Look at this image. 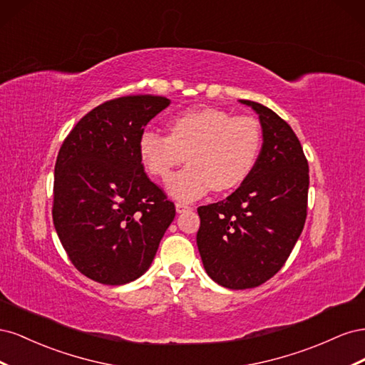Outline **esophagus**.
Segmentation results:
<instances>
[{
    "label": "esophagus",
    "instance_id": "1",
    "mask_svg": "<svg viewBox=\"0 0 365 365\" xmlns=\"http://www.w3.org/2000/svg\"><path fill=\"white\" fill-rule=\"evenodd\" d=\"M175 208H176V212H178V213H182V212H185V210H190L189 205H187V204H181V202H176V204H175Z\"/></svg>",
    "mask_w": 365,
    "mask_h": 365
}]
</instances>
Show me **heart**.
Masks as SVG:
<instances>
[{"label":"heart","mask_w":365,"mask_h":365,"mask_svg":"<svg viewBox=\"0 0 365 365\" xmlns=\"http://www.w3.org/2000/svg\"><path fill=\"white\" fill-rule=\"evenodd\" d=\"M170 135L146 129L138 138L140 160L155 178H168L185 160L189 168L168 180L169 193L195 201L210 189L227 192L256 168L262 129L252 117H235L219 108L184 111L169 121Z\"/></svg>","instance_id":"heart-1"}]
</instances>
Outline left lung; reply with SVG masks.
Wrapping results in <instances>:
<instances>
[{
    "label": "left lung",
    "mask_w": 365,
    "mask_h": 365,
    "mask_svg": "<svg viewBox=\"0 0 365 365\" xmlns=\"http://www.w3.org/2000/svg\"><path fill=\"white\" fill-rule=\"evenodd\" d=\"M263 145L256 168L227 200L197 208L196 244L207 274L228 289L256 288L277 274L307 216L309 165L295 132L257 102Z\"/></svg>",
    "instance_id": "left-lung-1"
}]
</instances>
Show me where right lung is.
<instances>
[{
  "instance_id": "add662e5",
  "label": "right lung",
  "mask_w": 365,
  "mask_h": 365,
  "mask_svg": "<svg viewBox=\"0 0 365 365\" xmlns=\"http://www.w3.org/2000/svg\"><path fill=\"white\" fill-rule=\"evenodd\" d=\"M169 103L152 94L113 98L77 121L59 149L53 224L76 269L94 282L145 274L175 217L138 153L140 134Z\"/></svg>"
}]
</instances>
